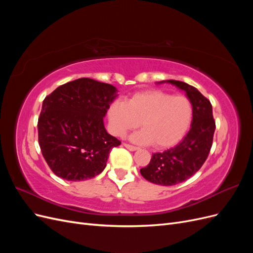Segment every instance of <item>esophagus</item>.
Here are the masks:
<instances>
[{"mask_svg": "<svg viewBox=\"0 0 253 253\" xmlns=\"http://www.w3.org/2000/svg\"><path fill=\"white\" fill-rule=\"evenodd\" d=\"M124 147L125 148H126L128 151H136V150H138V148H136V147H134V145H131V144H127V143H124Z\"/></svg>", "mask_w": 253, "mask_h": 253, "instance_id": "obj_1", "label": "esophagus"}]
</instances>
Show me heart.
Returning a JSON list of instances; mask_svg holds the SVG:
<instances>
[{
	"mask_svg": "<svg viewBox=\"0 0 253 253\" xmlns=\"http://www.w3.org/2000/svg\"><path fill=\"white\" fill-rule=\"evenodd\" d=\"M193 117V108L185 96H173L152 89L135 94L126 102L114 101L108 109L113 134L125 136L139 126L131 140L139 144L153 143L157 149L169 148L186 134Z\"/></svg>",
	"mask_w": 253,
	"mask_h": 253,
	"instance_id": "heart-1",
	"label": "heart"
}]
</instances>
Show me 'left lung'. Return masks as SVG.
Returning a JSON list of instances; mask_svg holds the SVG:
<instances>
[{
	"label": "left lung",
	"instance_id": "8db88e82",
	"mask_svg": "<svg viewBox=\"0 0 253 253\" xmlns=\"http://www.w3.org/2000/svg\"><path fill=\"white\" fill-rule=\"evenodd\" d=\"M160 83H170L185 91L193 108L192 122L190 131L177 145L153 154L150 164L140 169V173L156 185L174 186L189 179L206 162L212 147L215 121L210 101L197 88L177 80L157 82Z\"/></svg>",
	"mask_w": 253,
	"mask_h": 253
}]
</instances>
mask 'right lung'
Segmentation results:
<instances>
[{"label": "right lung", "mask_w": 253, "mask_h": 253, "mask_svg": "<svg viewBox=\"0 0 253 253\" xmlns=\"http://www.w3.org/2000/svg\"><path fill=\"white\" fill-rule=\"evenodd\" d=\"M117 91L111 84L80 78L60 85L44 99L38 120L39 144L59 177L81 181L104 170L111 150L120 145L103 122Z\"/></svg>", "instance_id": "1"}]
</instances>
